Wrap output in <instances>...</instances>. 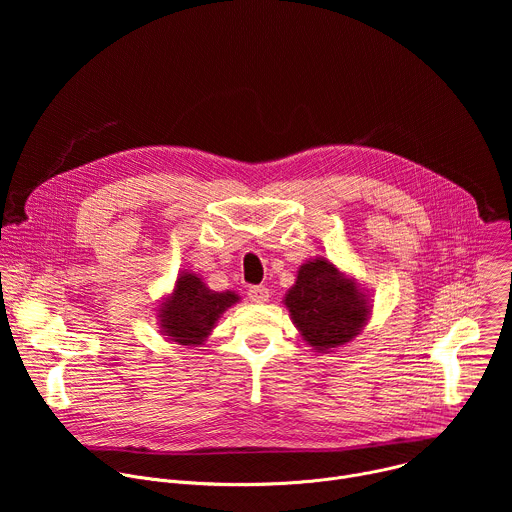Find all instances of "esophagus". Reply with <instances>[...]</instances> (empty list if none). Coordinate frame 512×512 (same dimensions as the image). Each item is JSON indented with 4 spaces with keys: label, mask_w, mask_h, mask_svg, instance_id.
<instances>
[{
    "label": "esophagus",
    "mask_w": 512,
    "mask_h": 512,
    "mask_svg": "<svg viewBox=\"0 0 512 512\" xmlns=\"http://www.w3.org/2000/svg\"><path fill=\"white\" fill-rule=\"evenodd\" d=\"M247 296L253 304H265L269 300V289L265 285H253V287H249Z\"/></svg>",
    "instance_id": "1"
}]
</instances>
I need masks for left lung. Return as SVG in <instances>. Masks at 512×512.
Listing matches in <instances>:
<instances>
[{
	"label": "left lung",
	"mask_w": 512,
	"mask_h": 512,
	"mask_svg": "<svg viewBox=\"0 0 512 512\" xmlns=\"http://www.w3.org/2000/svg\"><path fill=\"white\" fill-rule=\"evenodd\" d=\"M283 306L304 342L318 354L352 342L373 316L369 291L326 257L300 265Z\"/></svg>",
	"instance_id": "obj_1"
}]
</instances>
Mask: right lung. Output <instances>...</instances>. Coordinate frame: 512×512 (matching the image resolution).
Masks as SVG:
<instances>
[{
  "label": "right lung",
  "instance_id": "obj_1",
  "mask_svg": "<svg viewBox=\"0 0 512 512\" xmlns=\"http://www.w3.org/2000/svg\"><path fill=\"white\" fill-rule=\"evenodd\" d=\"M241 302L231 289L214 291L204 279L184 269L178 273L172 289L156 306V324L170 342L180 346H200L212 334L221 316Z\"/></svg>",
  "mask_w": 512,
  "mask_h": 512
}]
</instances>
